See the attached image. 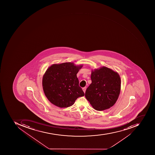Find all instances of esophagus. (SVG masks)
I'll return each instance as SVG.
<instances>
[{
	"instance_id": "obj_1",
	"label": "esophagus",
	"mask_w": 155,
	"mask_h": 155,
	"mask_svg": "<svg viewBox=\"0 0 155 155\" xmlns=\"http://www.w3.org/2000/svg\"><path fill=\"white\" fill-rule=\"evenodd\" d=\"M82 89L83 91H84V92L85 93V92L86 91V87H84V88H82Z\"/></svg>"
}]
</instances>
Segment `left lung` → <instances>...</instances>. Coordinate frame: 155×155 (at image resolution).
<instances>
[{
  "label": "left lung",
  "instance_id": "1",
  "mask_svg": "<svg viewBox=\"0 0 155 155\" xmlns=\"http://www.w3.org/2000/svg\"><path fill=\"white\" fill-rule=\"evenodd\" d=\"M91 84L86 91L85 96L92 107L98 111L110 109L120 95V75L111 69L102 66L91 71Z\"/></svg>",
  "mask_w": 155,
  "mask_h": 155
}]
</instances>
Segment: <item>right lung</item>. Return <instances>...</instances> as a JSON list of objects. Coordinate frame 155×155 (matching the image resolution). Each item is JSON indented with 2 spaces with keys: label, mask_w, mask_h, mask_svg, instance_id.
Returning a JSON list of instances; mask_svg holds the SVG:
<instances>
[{
  "label": "right lung",
  "mask_w": 155,
  "mask_h": 155,
  "mask_svg": "<svg viewBox=\"0 0 155 155\" xmlns=\"http://www.w3.org/2000/svg\"><path fill=\"white\" fill-rule=\"evenodd\" d=\"M83 65L67 62L53 64L43 75V90L49 101L59 108L71 106L80 97L84 95L79 86L77 74Z\"/></svg>",
  "instance_id": "obj_1"
}]
</instances>
